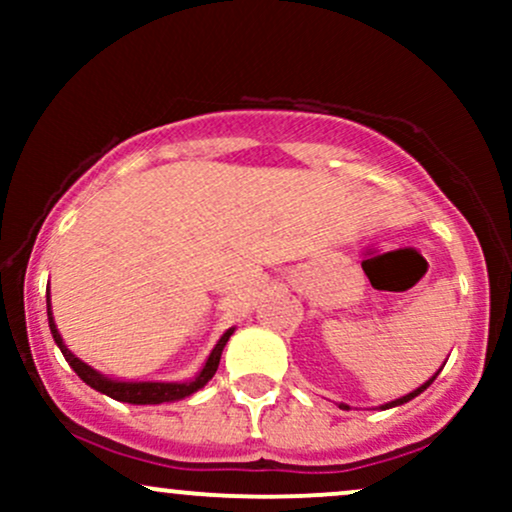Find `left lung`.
<instances>
[{
    "mask_svg": "<svg viewBox=\"0 0 512 512\" xmlns=\"http://www.w3.org/2000/svg\"><path fill=\"white\" fill-rule=\"evenodd\" d=\"M438 373H440V370H438ZM438 373H436V375H438ZM436 375H433V378H431V380H426V383H424V385H421V387H416V390H414V392H409V395L399 397V399H395V402H387V404H383V409H392V407H399V404L409 402V399H414L416 395H421V392H424V390H426V387H428V385H431V383H433V380H436ZM339 407H342V409H349V407H346V404H339Z\"/></svg>",
    "mask_w": 512,
    "mask_h": 512,
    "instance_id": "left-lung-1",
    "label": "left lung"
}]
</instances>
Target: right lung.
<instances>
[{
  "mask_svg": "<svg viewBox=\"0 0 512 512\" xmlns=\"http://www.w3.org/2000/svg\"><path fill=\"white\" fill-rule=\"evenodd\" d=\"M48 320H50L52 339H55V344L60 346L62 356L67 358V363L74 368V373L79 375V378L84 380L88 387H93V390L103 392V395L113 397V399H117V402H127V404L178 402V399H185V397H190L192 392L202 390V387L207 385L211 378H214L216 368H219V361H221L223 346H226V342L231 339V334H233V327H231V330L223 332V337L219 339V342H216L214 349H211V354L207 358V363H204V368L199 370L195 378L187 380V383H122V380H113V378H108V375L93 370L91 366H88V363L81 361V358H76L72 351L64 346L60 332H57L55 320H52L50 291H48Z\"/></svg>",
  "mask_w": 512,
  "mask_h": 512,
  "instance_id": "add662e5",
  "label": "right lung"
}]
</instances>
